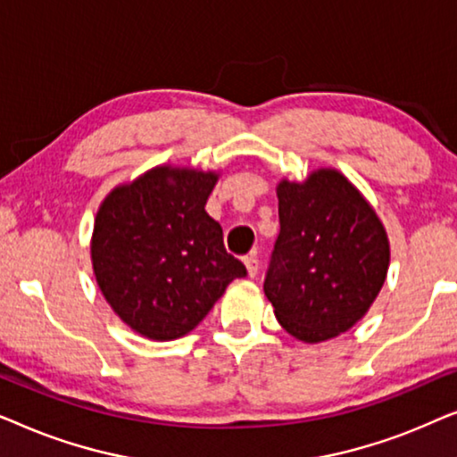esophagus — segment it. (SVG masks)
Returning a JSON list of instances; mask_svg holds the SVG:
<instances>
[{
    "mask_svg": "<svg viewBox=\"0 0 457 457\" xmlns=\"http://www.w3.org/2000/svg\"><path fill=\"white\" fill-rule=\"evenodd\" d=\"M245 266H247V274L249 277H255L260 270V260H258V252H252L245 258Z\"/></svg>",
    "mask_w": 457,
    "mask_h": 457,
    "instance_id": "obj_1",
    "label": "esophagus"
}]
</instances>
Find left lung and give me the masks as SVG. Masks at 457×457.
<instances>
[{"mask_svg": "<svg viewBox=\"0 0 457 457\" xmlns=\"http://www.w3.org/2000/svg\"><path fill=\"white\" fill-rule=\"evenodd\" d=\"M280 233L264 293L287 333L320 343L366 314L389 270V239L377 212L333 168L303 183L280 180Z\"/></svg>", "mask_w": 457, "mask_h": 457, "instance_id": "8db88e82", "label": "left lung"}]
</instances>
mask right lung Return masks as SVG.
<instances>
[{"label": "right lung", "mask_w": 457, "mask_h": 457, "mask_svg": "<svg viewBox=\"0 0 457 457\" xmlns=\"http://www.w3.org/2000/svg\"><path fill=\"white\" fill-rule=\"evenodd\" d=\"M216 172L158 166L99 205L91 262L105 302L137 333L179 339L247 270L208 212Z\"/></svg>", "instance_id": "1"}]
</instances>
